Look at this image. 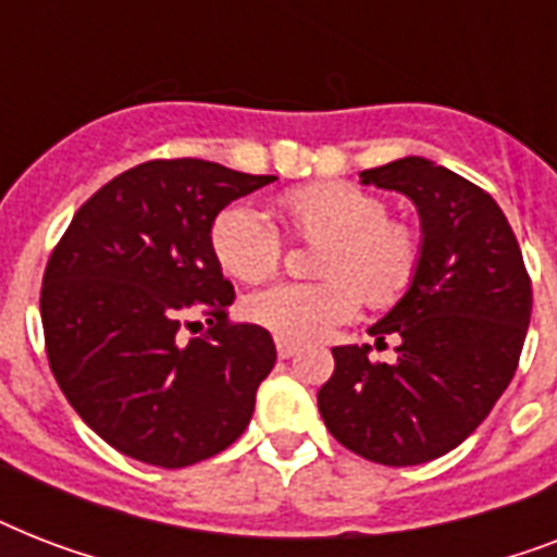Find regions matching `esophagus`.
<instances>
[{"instance_id":"34e87169","label":"esophagus","mask_w":557,"mask_h":557,"mask_svg":"<svg viewBox=\"0 0 557 557\" xmlns=\"http://www.w3.org/2000/svg\"><path fill=\"white\" fill-rule=\"evenodd\" d=\"M297 352V344L295 341H286V338H277V356L280 358H292Z\"/></svg>"}]
</instances>
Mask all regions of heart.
<instances>
[{
    "instance_id": "b5f03b06",
    "label": "heart",
    "mask_w": 557,
    "mask_h": 557,
    "mask_svg": "<svg viewBox=\"0 0 557 557\" xmlns=\"http://www.w3.org/2000/svg\"><path fill=\"white\" fill-rule=\"evenodd\" d=\"M288 234L323 243L321 283H283L245 304L257 326L277 338L312 344L347 323L361 306L389 309L413 288L422 269V234L389 219L387 201L347 182H314L280 196ZM213 257L231 277L260 283L280 269L283 239L260 210L234 201L210 225Z\"/></svg>"
}]
</instances>
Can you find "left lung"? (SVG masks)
<instances>
[{"label":"left lung","mask_w":557,"mask_h":557,"mask_svg":"<svg viewBox=\"0 0 557 557\" xmlns=\"http://www.w3.org/2000/svg\"><path fill=\"white\" fill-rule=\"evenodd\" d=\"M361 182L413 201L422 269L370 326L375 347L398 338L396 361H370V347H335L318 410L358 457L419 466L468 440L515 379L532 280L509 219L483 187L419 156L364 170Z\"/></svg>","instance_id":"left-lung-1"}]
</instances>
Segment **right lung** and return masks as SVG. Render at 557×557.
<instances>
[{
    "label": "right lung",
    "instance_id": "right-lung-1",
    "mask_svg": "<svg viewBox=\"0 0 557 557\" xmlns=\"http://www.w3.org/2000/svg\"><path fill=\"white\" fill-rule=\"evenodd\" d=\"M274 176L156 159L100 187L48 257L39 292L48 364L83 422L126 457L185 468L251 422L277 361L269 330L227 321L210 225ZM201 313L209 330L185 339Z\"/></svg>",
    "mask_w": 557,
    "mask_h": 557
}]
</instances>
